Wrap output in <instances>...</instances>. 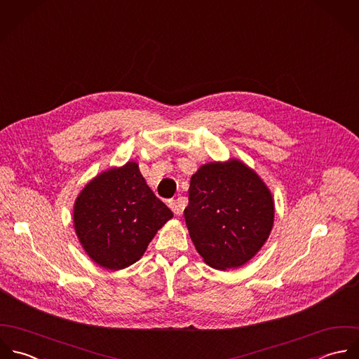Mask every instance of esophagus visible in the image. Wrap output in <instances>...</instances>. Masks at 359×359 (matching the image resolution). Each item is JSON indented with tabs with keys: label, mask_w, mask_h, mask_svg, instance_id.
<instances>
[{
	"label": "esophagus",
	"mask_w": 359,
	"mask_h": 359,
	"mask_svg": "<svg viewBox=\"0 0 359 359\" xmlns=\"http://www.w3.org/2000/svg\"><path fill=\"white\" fill-rule=\"evenodd\" d=\"M168 206L170 209L174 212V215L180 216L182 213V209H184V199H177V201H170L168 202Z\"/></svg>",
	"instance_id": "obj_1"
}]
</instances>
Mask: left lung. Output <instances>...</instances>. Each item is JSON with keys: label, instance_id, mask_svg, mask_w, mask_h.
Listing matches in <instances>:
<instances>
[{"label": "left lung", "instance_id": "1", "mask_svg": "<svg viewBox=\"0 0 359 359\" xmlns=\"http://www.w3.org/2000/svg\"><path fill=\"white\" fill-rule=\"evenodd\" d=\"M185 223L198 253L217 270L248 263L269 238L274 201L255 170L238 158L210 161L191 177Z\"/></svg>", "mask_w": 359, "mask_h": 359}]
</instances>
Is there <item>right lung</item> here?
Returning <instances> with one entry per match:
<instances>
[{
    "instance_id": "obj_1",
    "label": "right lung",
    "mask_w": 359,
    "mask_h": 359,
    "mask_svg": "<svg viewBox=\"0 0 359 359\" xmlns=\"http://www.w3.org/2000/svg\"><path fill=\"white\" fill-rule=\"evenodd\" d=\"M170 219L172 212L156 198L135 161L96 175L74 205V227L82 248L109 270L137 262Z\"/></svg>"
}]
</instances>
